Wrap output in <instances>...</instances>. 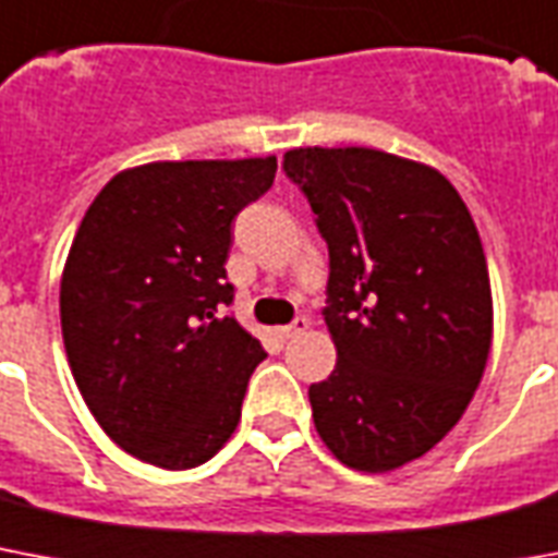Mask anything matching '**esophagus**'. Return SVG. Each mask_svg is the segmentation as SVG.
<instances>
[{
	"label": "esophagus",
	"mask_w": 558,
	"mask_h": 558,
	"mask_svg": "<svg viewBox=\"0 0 558 558\" xmlns=\"http://www.w3.org/2000/svg\"><path fill=\"white\" fill-rule=\"evenodd\" d=\"M307 328H311V323H307L305 316H296L291 325H284V328H279V337L282 340H293V337H300V333H305Z\"/></svg>",
	"instance_id": "obj_1"
}]
</instances>
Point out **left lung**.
Listing matches in <instances>:
<instances>
[{
    "label": "left lung",
    "instance_id": "left-lung-1",
    "mask_svg": "<svg viewBox=\"0 0 558 558\" xmlns=\"http://www.w3.org/2000/svg\"><path fill=\"white\" fill-rule=\"evenodd\" d=\"M328 242V380L307 389L333 458L391 472L461 421L493 345L478 227L435 167L368 146L284 153Z\"/></svg>",
    "mask_w": 558,
    "mask_h": 558
}]
</instances>
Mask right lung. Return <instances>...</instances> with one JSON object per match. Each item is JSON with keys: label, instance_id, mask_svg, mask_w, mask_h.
Returning <instances> with one entry per match:
<instances>
[{"label": "right lung", "instance_id": "right-lung-1", "mask_svg": "<svg viewBox=\"0 0 558 558\" xmlns=\"http://www.w3.org/2000/svg\"><path fill=\"white\" fill-rule=\"evenodd\" d=\"M276 158L155 160L102 186L60 282L62 342L88 412L129 456L193 470L242 417L262 342L235 316L233 218L274 184Z\"/></svg>", "mask_w": 558, "mask_h": 558}]
</instances>
